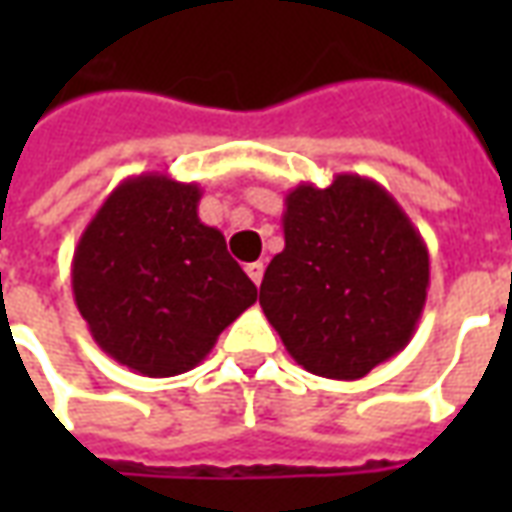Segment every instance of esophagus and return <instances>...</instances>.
<instances>
[{"label": "esophagus", "instance_id": "esophagus-1", "mask_svg": "<svg viewBox=\"0 0 512 512\" xmlns=\"http://www.w3.org/2000/svg\"><path fill=\"white\" fill-rule=\"evenodd\" d=\"M263 271H266V266L257 260V263H246V274H249V279L255 282V285H260L263 282Z\"/></svg>", "mask_w": 512, "mask_h": 512}]
</instances>
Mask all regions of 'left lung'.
<instances>
[{"label":"left lung","instance_id":"1","mask_svg":"<svg viewBox=\"0 0 512 512\" xmlns=\"http://www.w3.org/2000/svg\"><path fill=\"white\" fill-rule=\"evenodd\" d=\"M285 249L260 307L288 354L315 376L356 381L417 332L430 285L428 246L376 180L343 172L285 197Z\"/></svg>","mask_w":512,"mask_h":512}]
</instances>
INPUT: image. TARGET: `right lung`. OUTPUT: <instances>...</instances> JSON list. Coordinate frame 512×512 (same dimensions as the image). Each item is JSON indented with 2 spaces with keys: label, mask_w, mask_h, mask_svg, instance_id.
<instances>
[{
  "label": "right lung",
  "mask_w": 512,
  "mask_h": 512,
  "mask_svg": "<svg viewBox=\"0 0 512 512\" xmlns=\"http://www.w3.org/2000/svg\"><path fill=\"white\" fill-rule=\"evenodd\" d=\"M202 189L169 175L126 178L76 244L71 285L98 348L139 376L197 367L257 301L224 235L200 222Z\"/></svg>",
  "instance_id": "obj_1"
}]
</instances>
